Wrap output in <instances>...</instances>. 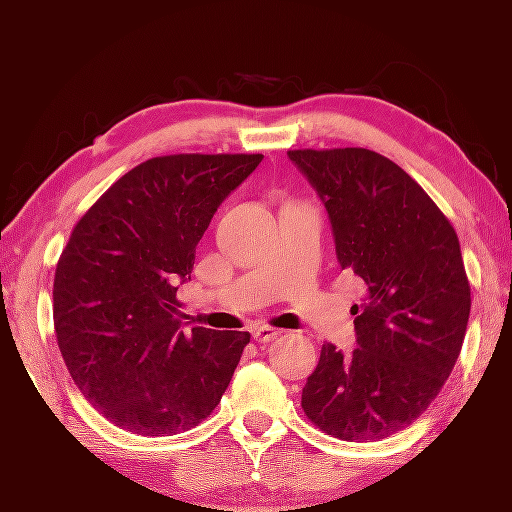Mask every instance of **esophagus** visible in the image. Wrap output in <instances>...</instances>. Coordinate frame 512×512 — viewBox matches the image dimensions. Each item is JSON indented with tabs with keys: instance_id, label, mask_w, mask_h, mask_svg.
<instances>
[{
	"instance_id": "1",
	"label": "esophagus",
	"mask_w": 512,
	"mask_h": 512,
	"mask_svg": "<svg viewBox=\"0 0 512 512\" xmlns=\"http://www.w3.org/2000/svg\"><path fill=\"white\" fill-rule=\"evenodd\" d=\"M280 334L282 331L272 329V327H268V324H254V327H251V336H254V341H258V343H268Z\"/></svg>"
}]
</instances>
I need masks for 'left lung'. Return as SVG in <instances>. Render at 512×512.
Returning <instances> with one entry per match:
<instances>
[{
  "label": "left lung",
  "mask_w": 512,
  "mask_h": 512,
  "mask_svg": "<svg viewBox=\"0 0 512 512\" xmlns=\"http://www.w3.org/2000/svg\"><path fill=\"white\" fill-rule=\"evenodd\" d=\"M327 209L341 270L367 284L353 353L324 343L301 407L338 440L407 428L440 393L470 315L459 237L407 171L364 148L289 150Z\"/></svg>",
  "instance_id": "1"
}]
</instances>
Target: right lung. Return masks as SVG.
<instances>
[{"instance_id":"right-lung-1","label":"right lung","mask_w":512,"mask_h":512,"mask_svg":"<svg viewBox=\"0 0 512 512\" xmlns=\"http://www.w3.org/2000/svg\"><path fill=\"white\" fill-rule=\"evenodd\" d=\"M263 155H169L138 164L82 216L53 280V324L72 381L136 435L202 423L249 331H183L176 291L225 197Z\"/></svg>"}]
</instances>
